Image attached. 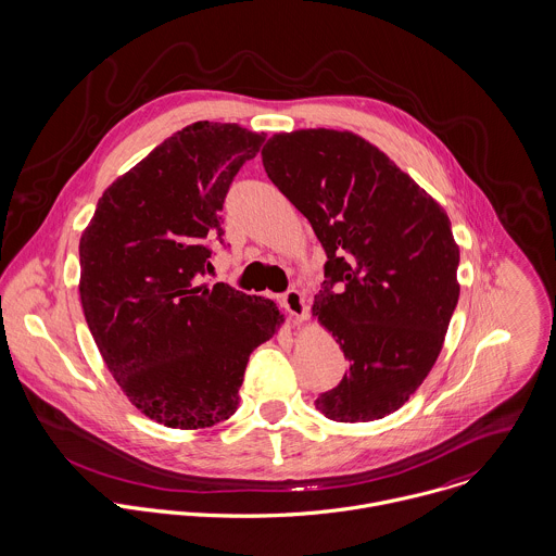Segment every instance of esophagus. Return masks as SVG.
<instances>
[{
    "label": "esophagus",
    "instance_id": "esophagus-1",
    "mask_svg": "<svg viewBox=\"0 0 556 556\" xmlns=\"http://www.w3.org/2000/svg\"><path fill=\"white\" fill-rule=\"evenodd\" d=\"M281 305H283V309L290 314V316H294L296 320H305L307 318V307H305V299H303V294L299 292V290H288L286 294H281Z\"/></svg>",
    "mask_w": 556,
    "mask_h": 556
}]
</instances>
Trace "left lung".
<instances>
[{"instance_id": "8db88e82", "label": "left lung", "mask_w": 556, "mask_h": 556, "mask_svg": "<svg viewBox=\"0 0 556 556\" xmlns=\"http://www.w3.org/2000/svg\"><path fill=\"white\" fill-rule=\"evenodd\" d=\"M262 163L325 253L314 316L350 369L316 408L341 424L395 413L430 374L459 299V249L443 208L348 130L273 135Z\"/></svg>"}]
</instances>
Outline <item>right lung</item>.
I'll list each match as a JSON object with an SVG mask.
<instances>
[{
    "label": "right lung",
    "instance_id": "obj_1",
    "mask_svg": "<svg viewBox=\"0 0 556 556\" xmlns=\"http://www.w3.org/2000/svg\"><path fill=\"white\" fill-rule=\"evenodd\" d=\"M262 143L238 124L174 132L103 193L79 242L90 333L128 400L167 428L229 419L251 352L281 325L268 299L200 286L225 195Z\"/></svg>",
    "mask_w": 556,
    "mask_h": 556
}]
</instances>
